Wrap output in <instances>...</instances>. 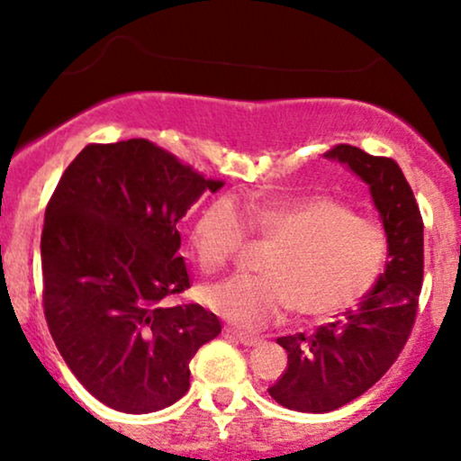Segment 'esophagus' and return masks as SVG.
Returning <instances> with one entry per match:
<instances>
[{"label": "esophagus", "instance_id": "34e87169", "mask_svg": "<svg viewBox=\"0 0 461 461\" xmlns=\"http://www.w3.org/2000/svg\"><path fill=\"white\" fill-rule=\"evenodd\" d=\"M225 333H227V336L236 338V340L240 342V345H245V347H256V345H260V342H262L260 336H253V333L231 330V327H225Z\"/></svg>", "mask_w": 461, "mask_h": 461}]
</instances>
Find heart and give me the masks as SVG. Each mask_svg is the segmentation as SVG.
I'll use <instances>...</instances> for the list:
<instances>
[{"label": "heart", "mask_w": 461, "mask_h": 461, "mask_svg": "<svg viewBox=\"0 0 461 461\" xmlns=\"http://www.w3.org/2000/svg\"><path fill=\"white\" fill-rule=\"evenodd\" d=\"M247 227L275 240L262 262L267 273L234 275L205 288L203 299L216 314L249 330L279 321L293 308L308 319H330L362 299L388 260L384 227L338 199L249 201L242 212L231 199H216L190 230L201 271L216 273L234 260Z\"/></svg>", "instance_id": "1"}]
</instances>
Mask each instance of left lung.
Instances as JSON below:
<instances>
[{"label":"left lung","mask_w":461,"mask_h":461,"mask_svg":"<svg viewBox=\"0 0 461 461\" xmlns=\"http://www.w3.org/2000/svg\"><path fill=\"white\" fill-rule=\"evenodd\" d=\"M325 158L347 164L368 184L388 234L390 260L356 310L342 312L312 336L277 338L288 368L268 394L308 414L351 403L384 377L410 338L422 285V216L399 164L351 145H336Z\"/></svg>","instance_id":"8db88e82"}]
</instances>
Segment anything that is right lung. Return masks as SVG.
Returning <instances> with one entry per match:
<instances>
[{
    "label": "right lung",
    "mask_w": 461,
    "mask_h": 461,
    "mask_svg": "<svg viewBox=\"0 0 461 461\" xmlns=\"http://www.w3.org/2000/svg\"><path fill=\"white\" fill-rule=\"evenodd\" d=\"M223 186L145 139L86 145L45 210L43 308L58 351L95 399L149 414L190 388V359L221 333L190 288L177 223Z\"/></svg>",
    "instance_id": "obj_1"
}]
</instances>
